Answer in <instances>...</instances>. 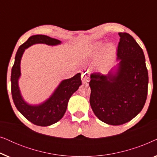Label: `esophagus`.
I'll use <instances>...</instances> for the list:
<instances>
[{
	"label": "esophagus",
	"mask_w": 157,
	"mask_h": 157,
	"mask_svg": "<svg viewBox=\"0 0 157 157\" xmlns=\"http://www.w3.org/2000/svg\"><path fill=\"white\" fill-rule=\"evenodd\" d=\"M90 80V77H89V74H88L87 72H85L82 74L81 75V81H82L83 83H86L89 81Z\"/></svg>",
	"instance_id": "1"
}]
</instances>
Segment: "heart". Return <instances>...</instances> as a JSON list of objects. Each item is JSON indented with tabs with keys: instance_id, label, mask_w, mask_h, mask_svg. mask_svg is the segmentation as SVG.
<instances>
[{
	"instance_id": "obj_1",
	"label": "heart",
	"mask_w": 157,
	"mask_h": 157,
	"mask_svg": "<svg viewBox=\"0 0 157 157\" xmlns=\"http://www.w3.org/2000/svg\"><path fill=\"white\" fill-rule=\"evenodd\" d=\"M103 43H97L93 51V56L98 58V64L101 68H105L112 63L117 55V48L112 44H107L104 46Z\"/></svg>"
}]
</instances>
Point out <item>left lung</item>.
Wrapping results in <instances>:
<instances>
[{
    "label": "left lung",
    "instance_id": "1",
    "mask_svg": "<svg viewBox=\"0 0 157 157\" xmlns=\"http://www.w3.org/2000/svg\"><path fill=\"white\" fill-rule=\"evenodd\" d=\"M117 66L91 75L90 105L98 119L121 125L140 113L147 96L148 71L143 50L127 33H119Z\"/></svg>",
    "mask_w": 157,
    "mask_h": 157
}]
</instances>
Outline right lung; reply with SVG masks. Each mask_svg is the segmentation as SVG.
I'll use <instances>...</instances> for the list:
<instances>
[{
	"label": "right lung",
	"instance_id": "right-lung-1",
	"mask_svg": "<svg viewBox=\"0 0 157 157\" xmlns=\"http://www.w3.org/2000/svg\"><path fill=\"white\" fill-rule=\"evenodd\" d=\"M39 44L54 46L61 44V41L45 35H35L31 36L19 47L11 70V93L15 106L25 119L35 125L47 126L56 123L63 118L69 98L78 89L81 85V74L78 73L72 78L61 81L53 94L44 102L30 104L25 101L18 85L21 76V59L25 49L34 44Z\"/></svg>",
	"mask_w": 157,
	"mask_h": 157
}]
</instances>
